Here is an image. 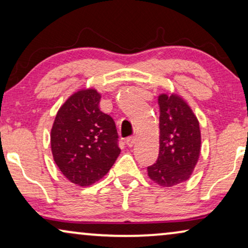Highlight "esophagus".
<instances>
[{
    "mask_svg": "<svg viewBox=\"0 0 248 248\" xmlns=\"http://www.w3.org/2000/svg\"><path fill=\"white\" fill-rule=\"evenodd\" d=\"M135 141H137V139H135V137H128L126 139V144L128 145V147H133Z\"/></svg>",
    "mask_w": 248,
    "mask_h": 248,
    "instance_id": "esophagus-1",
    "label": "esophagus"
}]
</instances>
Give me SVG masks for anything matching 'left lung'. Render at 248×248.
I'll use <instances>...</instances> for the list:
<instances>
[{
  "label": "left lung",
  "instance_id": "obj_1",
  "mask_svg": "<svg viewBox=\"0 0 248 248\" xmlns=\"http://www.w3.org/2000/svg\"><path fill=\"white\" fill-rule=\"evenodd\" d=\"M159 155L148 167V176L164 187L181 184L191 177L200 158L201 131L198 117L177 93L158 96Z\"/></svg>",
  "mask_w": 248,
  "mask_h": 248
}]
</instances>
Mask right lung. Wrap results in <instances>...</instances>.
Wrapping results in <instances>:
<instances>
[{
  "label": "right lung",
  "instance_id": "right-lung-1",
  "mask_svg": "<svg viewBox=\"0 0 248 248\" xmlns=\"http://www.w3.org/2000/svg\"><path fill=\"white\" fill-rule=\"evenodd\" d=\"M100 99L93 88L78 90L60 107L50 130L54 161L82 187L103 178L121 154L116 125L100 110Z\"/></svg>",
  "mask_w": 248,
  "mask_h": 248
}]
</instances>
